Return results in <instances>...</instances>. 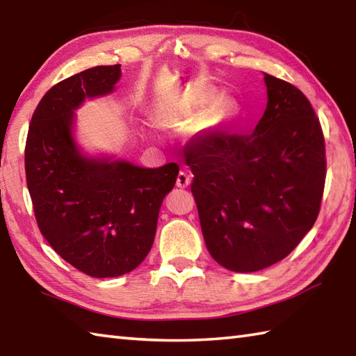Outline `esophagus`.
I'll list each match as a JSON object with an SVG mask.
<instances>
[{"mask_svg": "<svg viewBox=\"0 0 356 356\" xmlns=\"http://www.w3.org/2000/svg\"><path fill=\"white\" fill-rule=\"evenodd\" d=\"M191 175H188V173L186 172V170H181L179 173H178V178H177V186L179 187V188H184V187H187L188 184H191Z\"/></svg>", "mask_w": 356, "mask_h": 356, "instance_id": "obj_1", "label": "esophagus"}]
</instances>
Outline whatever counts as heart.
Returning <instances> with one entry per match:
<instances>
[{"label":"heart","mask_w":356,"mask_h":356,"mask_svg":"<svg viewBox=\"0 0 356 356\" xmlns=\"http://www.w3.org/2000/svg\"><path fill=\"white\" fill-rule=\"evenodd\" d=\"M163 124H165V126H168V124H172V122H173V117H172V115H163Z\"/></svg>","instance_id":"b5f03b06"}]
</instances>
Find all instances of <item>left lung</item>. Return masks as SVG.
Here are the masks:
<instances>
[{
    "label": "left lung",
    "instance_id": "left-lung-1",
    "mask_svg": "<svg viewBox=\"0 0 356 356\" xmlns=\"http://www.w3.org/2000/svg\"><path fill=\"white\" fill-rule=\"evenodd\" d=\"M264 74L267 106L253 132H202L187 149L210 255L239 273L286 258L314 226L324 191L323 130L295 86Z\"/></svg>",
    "mask_w": 356,
    "mask_h": 356
}]
</instances>
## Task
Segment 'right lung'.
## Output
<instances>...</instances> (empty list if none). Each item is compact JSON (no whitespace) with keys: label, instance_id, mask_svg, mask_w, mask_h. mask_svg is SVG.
Wrapping results in <instances>:
<instances>
[{"label":"right lung","instance_id":"right-lung-1","mask_svg":"<svg viewBox=\"0 0 356 356\" xmlns=\"http://www.w3.org/2000/svg\"><path fill=\"white\" fill-rule=\"evenodd\" d=\"M120 78L121 64L97 66L54 86L35 108L26 143L27 188L41 234L93 278L120 277L143 263L179 172L175 163L146 169L78 144L75 111L111 95Z\"/></svg>","mask_w":356,"mask_h":356}]
</instances>
